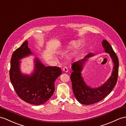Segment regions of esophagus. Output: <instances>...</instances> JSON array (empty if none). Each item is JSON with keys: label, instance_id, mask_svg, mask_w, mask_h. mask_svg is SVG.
I'll return each mask as SVG.
<instances>
[{"label": "esophagus", "instance_id": "1", "mask_svg": "<svg viewBox=\"0 0 126 126\" xmlns=\"http://www.w3.org/2000/svg\"><path fill=\"white\" fill-rule=\"evenodd\" d=\"M63 72L67 73V72H68V68H67V67H64L63 69Z\"/></svg>", "mask_w": 126, "mask_h": 126}]
</instances>
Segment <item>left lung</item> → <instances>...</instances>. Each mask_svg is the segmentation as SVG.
I'll return each instance as SVG.
<instances>
[{
  "mask_svg": "<svg viewBox=\"0 0 126 126\" xmlns=\"http://www.w3.org/2000/svg\"><path fill=\"white\" fill-rule=\"evenodd\" d=\"M102 43L104 51L109 53L112 58L114 67L111 76L100 87L95 88L89 87L82 76L81 72L84 64L87 61L88 58L94 56V54L89 53L83 59L74 63L72 65L73 72L70 75V79L73 93L78 102L84 105L93 104L103 99L110 94L117 82L119 71L118 58L106 40L104 39Z\"/></svg>",
  "mask_w": 126,
  "mask_h": 126,
  "instance_id": "obj_1",
  "label": "left lung"
}]
</instances>
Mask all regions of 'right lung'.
Instances as JSON below:
<instances>
[{"label":"right lung","instance_id":"1","mask_svg":"<svg viewBox=\"0 0 126 126\" xmlns=\"http://www.w3.org/2000/svg\"><path fill=\"white\" fill-rule=\"evenodd\" d=\"M28 44V41H25L12 54L10 77L15 92L21 99L39 105L45 103L53 95L54 82L61 74V70L56 66H45L36 58L34 70L31 75L21 73L19 60L32 54Z\"/></svg>","mask_w":126,"mask_h":126}]
</instances>
